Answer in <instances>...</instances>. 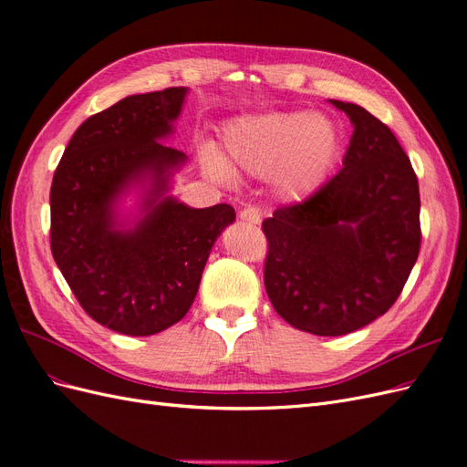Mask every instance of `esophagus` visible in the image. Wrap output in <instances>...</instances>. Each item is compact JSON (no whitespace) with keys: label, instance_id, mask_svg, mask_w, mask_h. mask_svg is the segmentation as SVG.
<instances>
[{"label":"esophagus","instance_id":"obj_1","mask_svg":"<svg viewBox=\"0 0 467 467\" xmlns=\"http://www.w3.org/2000/svg\"><path fill=\"white\" fill-rule=\"evenodd\" d=\"M239 218L247 223H261L263 220V208L257 204H249L242 212H239Z\"/></svg>","mask_w":467,"mask_h":467}]
</instances>
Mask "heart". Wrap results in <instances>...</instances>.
I'll return each mask as SVG.
<instances>
[{"instance_id":"heart-1","label":"heart","mask_w":467,"mask_h":467,"mask_svg":"<svg viewBox=\"0 0 467 467\" xmlns=\"http://www.w3.org/2000/svg\"><path fill=\"white\" fill-rule=\"evenodd\" d=\"M230 167L255 177L276 175V185L290 199H304L321 187L341 151L337 126L323 115L268 112L234 120L223 134ZM210 177L230 181L216 151L204 150Z\"/></svg>"}]
</instances>
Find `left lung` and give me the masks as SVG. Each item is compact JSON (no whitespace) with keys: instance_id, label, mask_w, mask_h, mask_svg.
Masks as SVG:
<instances>
[{"instance_id":"obj_1","label":"left lung","mask_w":467,"mask_h":467,"mask_svg":"<svg viewBox=\"0 0 467 467\" xmlns=\"http://www.w3.org/2000/svg\"><path fill=\"white\" fill-rule=\"evenodd\" d=\"M331 103L355 126L341 171L263 222L268 300L292 327L321 337L384 316L420 249L419 181L398 138L366 109Z\"/></svg>"}]
</instances>
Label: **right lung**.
Wrapping results in <instances>:
<instances>
[{
	"mask_svg": "<svg viewBox=\"0 0 467 467\" xmlns=\"http://www.w3.org/2000/svg\"><path fill=\"white\" fill-rule=\"evenodd\" d=\"M185 95L167 88L97 112L54 171L52 257L88 316L122 335H155L185 317L212 245L235 220L230 204L189 208L165 194L187 155L160 140L173 132ZM132 186L147 191L126 229L116 206Z\"/></svg>",
	"mask_w": 467,
	"mask_h": 467,
	"instance_id": "1",
	"label": "right lung"
}]
</instances>
